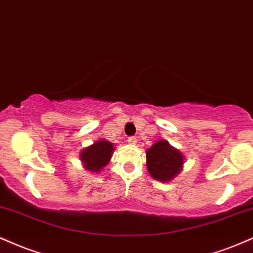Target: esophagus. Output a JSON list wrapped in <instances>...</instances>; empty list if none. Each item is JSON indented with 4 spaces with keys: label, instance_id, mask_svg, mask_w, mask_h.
Segmentation results:
<instances>
[{
    "label": "esophagus",
    "instance_id": "esophagus-1",
    "mask_svg": "<svg viewBox=\"0 0 253 253\" xmlns=\"http://www.w3.org/2000/svg\"><path fill=\"white\" fill-rule=\"evenodd\" d=\"M126 141H127V143H129V144H136V143H137V138L133 137V136H130V137H127Z\"/></svg>",
    "mask_w": 253,
    "mask_h": 253
}]
</instances>
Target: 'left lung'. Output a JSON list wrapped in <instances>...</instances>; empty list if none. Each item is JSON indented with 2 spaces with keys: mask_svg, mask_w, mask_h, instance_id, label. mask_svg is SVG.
<instances>
[{
  "mask_svg": "<svg viewBox=\"0 0 253 253\" xmlns=\"http://www.w3.org/2000/svg\"><path fill=\"white\" fill-rule=\"evenodd\" d=\"M183 156L167 141H159L147 150V167L155 180L168 182L180 173Z\"/></svg>",
  "mask_w": 253,
  "mask_h": 253,
  "instance_id": "8db88e82",
  "label": "left lung"
}]
</instances>
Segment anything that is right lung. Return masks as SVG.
<instances>
[{"label":"right lung","mask_w":253,"mask_h":253,"mask_svg":"<svg viewBox=\"0 0 253 253\" xmlns=\"http://www.w3.org/2000/svg\"><path fill=\"white\" fill-rule=\"evenodd\" d=\"M114 151V145L108 141H98L90 147L85 148L80 154V160L85 168L91 171H98L108 165Z\"/></svg>","instance_id":"add662e5"}]
</instances>
